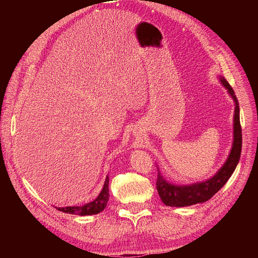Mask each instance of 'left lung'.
Segmentation results:
<instances>
[{"mask_svg": "<svg viewBox=\"0 0 258 258\" xmlns=\"http://www.w3.org/2000/svg\"><path fill=\"white\" fill-rule=\"evenodd\" d=\"M218 80H220L225 89H227L228 95L233 100V103H235L232 145L228 154V157L224 162V165L218 169V171L213 176L207 178L206 181L196 182L187 185L175 184L168 181V179L161 174L159 168L157 167L158 177L157 183H156V188H157L161 201L168 207H188L208 201L209 199L212 198L226 183H227L229 177L233 173V171L236 170L238 166L242 148V131L240 126L239 102L235 95V91H233L228 82L221 75L218 76Z\"/></svg>", "mask_w": 258, "mask_h": 258, "instance_id": "obj_1", "label": "left lung"}]
</instances>
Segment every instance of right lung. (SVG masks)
I'll return each instance as SVG.
<instances>
[{"label":"right lung","mask_w":258,"mask_h":258,"mask_svg":"<svg viewBox=\"0 0 258 258\" xmlns=\"http://www.w3.org/2000/svg\"><path fill=\"white\" fill-rule=\"evenodd\" d=\"M108 181H110V177L106 175L105 177V182L103 185L102 190L100 191L98 195V197L91 201L86 204L84 206H77V207H66V208H57L61 212L64 213H70V214H75V215H93V214H98L105 209L108 198H110V192H108Z\"/></svg>","instance_id":"right-lung-1"}]
</instances>
